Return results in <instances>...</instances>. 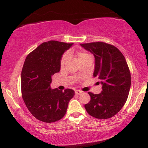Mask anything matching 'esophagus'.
I'll list each match as a JSON object with an SVG mask.
<instances>
[{
	"label": "esophagus",
	"instance_id": "1",
	"mask_svg": "<svg viewBox=\"0 0 148 148\" xmlns=\"http://www.w3.org/2000/svg\"><path fill=\"white\" fill-rule=\"evenodd\" d=\"M75 93H76V95H81L82 93V91H79V90H77V91H76V92H75Z\"/></svg>",
	"mask_w": 148,
	"mask_h": 148
}]
</instances>
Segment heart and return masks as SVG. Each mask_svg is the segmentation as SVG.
I'll return each instance as SVG.
<instances>
[{
  "label": "heart",
  "mask_w": 148,
  "mask_h": 148,
  "mask_svg": "<svg viewBox=\"0 0 148 148\" xmlns=\"http://www.w3.org/2000/svg\"><path fill=\"white\" fill-rule=\"evenodd\" d=\"M75 54L77 56V59H79L80 62H82L84 61H86L87 59L92 58V56L91 54H89L87 52L85 51H82V50H80V51H77L75 52ZM69 59V55L68 53H64L63 56H62L61 61H60V64H61V66L62 67L64 66L65 64L67 63Z\"/></svg>",
  "instance_id": "heart-1"
}]
</instances>
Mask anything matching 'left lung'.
I'll list each match as a JSON object with an SVG mask.
<instances>
[{
  "instance_id": "left-lung-1",
  "label": "left lung",
  "mask_w": 148,
  "mask_h": 148,
  "mask_svg": "<svg viewBox=\"0 0 148 148\" xmlns=\"http://www.w3.org/2000/svg\"><path fill=\"white\" fill-rule=\"evenodd\" d=\"M94 55V77L102 85L100 94L89 92L91 97L85 108L90 116L105 119L113 117L124 106L131 84V72L123 55L116 46L102 42L80 44Z\"/></svg>"
}]
</instances>
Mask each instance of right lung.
<instances>
[{
	"instance_id": "add662e5",
	"label": "right lung",
	"mask_w": 148,
	"mask_h": 148,
	"mask_svg": "<svg viewBox=\"0 0 148 148\" xmlns=\"http://www.w3.org/2000/svg\"><path fill=\"white\" fill-rule=\"evenodd\" d=\"M72 44L50 40L27 56L21 71V95L29 111L45 123L59 121L66 114L74 91L51 89V76L61 69L62 55Z\"/></svg>"
}]
</instances>
